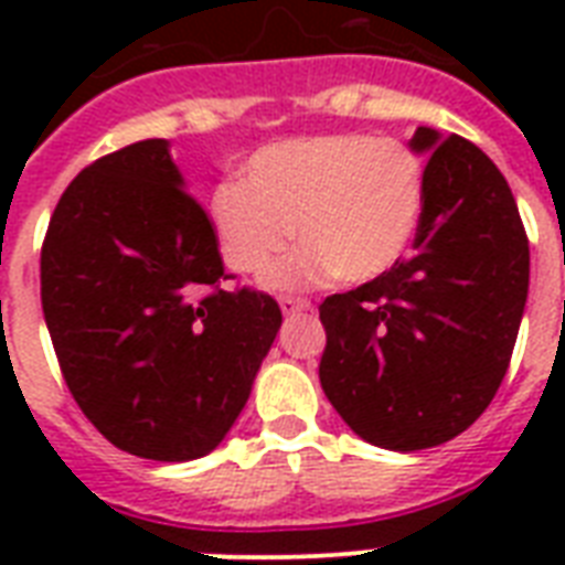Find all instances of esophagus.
Returning <instances> with one entry per match:
<instances>
[{"instance_id": "obj_1", "label": "esophagus", "mask_w": 565, "mask_h": 565, "mask_svg": "<svg viewBox=\"0 0 565 565\" xmlns=\"http://www.w3.org/2000/svg\"><path fill=\"white\" fill-rule=\"evenodd\" d=\"M284 313H299V310H310V301L308 299H299V296H281L278 299Z\"/></svg>"}]
</instances>
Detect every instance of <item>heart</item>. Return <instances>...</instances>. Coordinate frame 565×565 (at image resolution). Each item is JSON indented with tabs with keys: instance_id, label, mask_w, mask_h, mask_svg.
Here are the masks:
<instances>
[{
	"instance_id": "heart-1",
	"label": "heart",
	"mask_w": 565,
	"mask_h": 565,
	"mask_svg": "<svg viewBox=\"0 0 565 565\" xmlns=\"http://www.w3.org/2000/svg\"><path fill=\"white\" fill-rule=\"evenodd\" d=\"M425 207V163L398 137L358 131L296 137L257 149L243 181H222L207 202L225 264L273 284L372 281L411 246Z\"/></svg>"
}]
</instances>
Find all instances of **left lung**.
Returning <instances> with one entry per match:
<instances>
[{
	"instance_id": "1",
	"label": "left lung",
	"mask_w": 565,
	"mask_h": 565,
	"mask_svg": "<svg viewBox=\"0 0 565 565\" xmlns=\"http://www.w3.org/2000/svg\"><path fill=\"white\" fill-rule=\"evenodd\" d=\"M428 152L413 255L319 305V381L372 446L419 451L463 434L499 393L527 299L531 252L499 167L466 137L416 128Z\"/></svg>"
}]
</instances>
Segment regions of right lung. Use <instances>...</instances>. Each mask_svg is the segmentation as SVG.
<instances>
[{
	"instance_id": "add662e5",
	"label": "right lung",
	"mask_w": 565,
	"mask_h": 565,
	"mask_svg": "<svg viewBox=\"0 0 565 565\" xmlns=\"http://www.w3.org/2000/svg\"><path fill=\"white\" fill-rule=\"evenodd\" d=\"M216 246L158 137L84 167L49 220L40 301L57 366L93 428L128 455L213 451L281 328L269 292L222 287L234 275Z\"/></svg>"
}]
</instances>
